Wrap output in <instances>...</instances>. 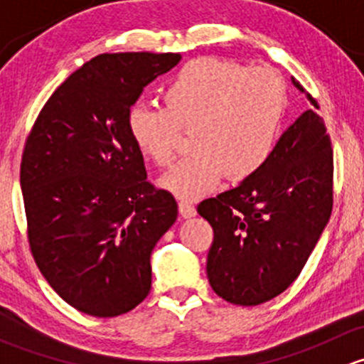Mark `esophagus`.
Here are the masks:
<instances>
[{
  "label": "esophagus",
  "instance_id": "obj_1",
  "mask_svg": "<svg viewBox=\"0 0 364 364\" xmlns=\"http://www.w3.org/2000/svg\"><path fill=\"white\" fill-rule=\"evenodd\" d=\"M178 205H179V213H181V216H185V218H192V216L197 215L196 205L188 203V200H179Z\"/></svg>",
  "mask_w": 364,
  "mask_h": 364
}]
</instances>
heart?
<instances>
[{
  "mask_svg": "<svg viewBox=\"0 0 364 364\" xmlns=\"http://www.w3.org/2000/svg\"><path fill=\"white\" fill-rule=\"evenodd\" d=\"M164 109L134 105L128 132L137 151L159 167L176 159L179 134L192 130L193 155L161 185L181 199H199L223 176L245 181L269 160L285 112V87L267 68L216 58L188 61L161 91Z\"/></svg>",
  "mask_w": 364,
  "mask_h": 364,
  "instance_id": "1",
  "label": "heart"
}]
</instances>
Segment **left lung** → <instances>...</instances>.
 Wrapping results in <instances>:
<instances>
[{
	"instance_id": "8db88e82",
	"label": "left lung",
	"mask_w": 364,
	"mask_h": 364,
	"mask_svg": "<svg viewBox=\"0 0 364 364\" xmlns=\"http://www.w3.org/2000/svg\"><path fill=\"white\" fill-rule=\"evenodd\" d=\"M292 84L304 93L303 86ZM282 134L269 160L240 186L197 205L213 227L208 278L222 299L266 303L299 277L333 211V146L318 104Z\"/></svg>"
}]
</instances>
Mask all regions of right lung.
Masks as SVG:
<instances>
[{
    "label": "right lung",
    "mask_w": 364,
    "mask_h": 364,
    "mask_svg": "<svg viewBox=\"0 0 364 364\" xmlns=\"http://www.w3.org/2000/svg\"><path fill=\"white\" fill-rule=\"evenodd\" d=\"M174 53L100 54L46 102L21 160L28 243L50 287L82 314L117 317L151 291L153 248L178 203L146 179L128 112Z\"/></svg>",
    "instance_id": "obj_1"
}]
</instances>
